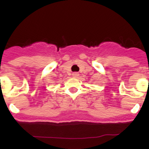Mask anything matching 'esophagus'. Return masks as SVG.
<instances>
[{
    "mask_svg": "<svg viewBox=\"0 0 149 149\" xmlns=\"http://www.w3.org/2000/svg\"><path fill=\"white\" fill-rule=\"evenodd\" d=\"M72 76L74 77H77L79 76V74L77 72H74V73H72Z\"/></svg>",
    "mask_w": 149,
    "mask_h": 149,
    "instance_id": "34e87169",
    "label": "esophagus"
}]
</instances>
